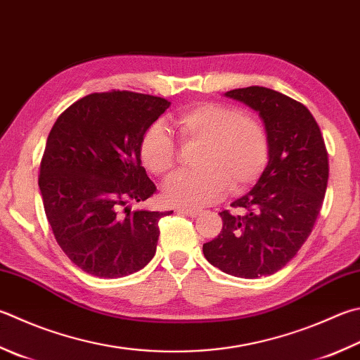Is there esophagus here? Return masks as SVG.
<instances>
[{
	"label": "esophagus",
	"mask_w": 360,
	"mask_h": 360,
	"mask_svg": "<svg viewBox=\"0 0 360 360\" xmlns=\"http://www.w3.org/2000/svg\"><path fill=\"white\" fill-rule=\"evenodd\" d=\"M175 213L177 214H183V216H189V218H195V216L200 214V210H195V208H183L179 207L175 210Z\"/></svg>",
	"instance_id": "1"
}]
</instances>
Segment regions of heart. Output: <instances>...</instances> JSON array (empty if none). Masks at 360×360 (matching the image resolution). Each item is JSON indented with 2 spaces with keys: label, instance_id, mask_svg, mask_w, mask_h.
<instances>
[{
  "label": "heart",
  "instance_id": "1",
  "mask_svg": "<svg viewBox=\"0 0 360 360\" xmlns=\"http://www.w3.org/2000/svg\"><path fill=\"white\" fill-rule=\"evenodd\" d=\"M183 146H200L194 172L180 174L162 189L165 199L183 208L212 203L229 188H249L268 162L269 141L259 120L236 108L200 103L183 111L174 122ZM141 160L152 174L171 177L179 152L161 124L152 125L141 141Z\"/></svg>",
  "mask_w": 360,
  "mask_h": 360
}]
</instances>
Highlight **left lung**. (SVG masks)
Segmentation results:
<instances>
[{"instance_id":"8db88e82","label":"left lung","mask_w":360,"mask_h":360,"mask_svg":"<svg viewBox=\"0 0 360 360\" xmlns=\"http://www.w3.org/2000/svg\"><path fill=\"white\" fill-rule=\"evenodd\" d=\"M259 112L269 141L259 181L221 212L222 230L203 244L205 259L230 276L259 279L282 269L310 235L326 193L329 162L320 127L300 101L268 87L224 94Z\"/></svg>"}]
</instances>
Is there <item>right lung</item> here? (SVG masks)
<instances>
[{
    "mask_svg": "<svg viewBox=\"0 0 360 360\" xmlns=\"http://www.w3.org/2000/svg\"><path fill=\"white\" fill-rule=\"evenodd\" d=\"M171 101L127 91L91 94L60 114L46 139L39 188L60 249L87 274L128 276L153 259L158 221L136 210L157 191L141 141Z\"/></svg>",
    "mask_w": 360,
    "mask_h": 360,
    "instance_id": "obj_1",
    "label": "right lung"
}]
</instances>
